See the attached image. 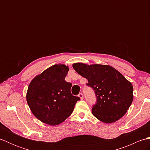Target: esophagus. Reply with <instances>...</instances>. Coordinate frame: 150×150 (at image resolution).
<instances>
[{
    "instance_id": "esophagus-1",
    "label": "esophagus",
    "mask_w": 150,
    "mask_h": 150,
    "mask_svg": "<svg viewBox=\"0 0 150 150\" xmlns=\"http://www.w3.org/2000/svg\"><path fill=\"white\" fill-rule=\"evenodd\" d=\"M79 97H80V98H81V100L83 99V95H82V93H80L79 94Z\"/></svg>"
}]
</instances>
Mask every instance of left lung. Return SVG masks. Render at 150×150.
I'll list each match as a JSON object with an SVG mask.
<instances>
[{
	"mask_svg": "<svg viewBox=\"0 0 150 150\" xmlns=\"http://www.w3.org/2000/svg\"><path fill=\"white\" fill-rule=\"evenodd\" d=\"M73 69L88 80L87 85L93 89L97 104L92 114L104 123H113L127 112L133 99L131 82L109 65L77 62Z\"/></svg>",
	"mask_w": 150,
	"mask_h": 150,
	"instance_id": "left-lung-1",
	"label": "left lung"
}]
</instances>
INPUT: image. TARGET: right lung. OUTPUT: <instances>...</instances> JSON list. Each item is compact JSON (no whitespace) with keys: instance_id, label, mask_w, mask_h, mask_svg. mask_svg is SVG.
<instances>
[{"instance_id":"1","label":"right lung","mask_w":150,"mask_h":150,"mask_svg":"<svg viewBox=\"0 0 150 150\" xmlns=\"http://www.w3.org/2000/svg\"><path fill=\"white\" fill-rule=\"evenodd\" d=\"M69 68L55 64L37 75L28 88L26 100L38 119L51 126L63 122L73 112L78 97L71 93V83L65 81Z\"/></svg>"}]
</instances>
